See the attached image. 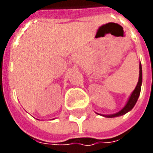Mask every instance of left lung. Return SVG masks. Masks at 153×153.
<instances>
[{
	"mask_svg": "<svg viewBox=\"0 0 153 153\" xmlns=\"http://www.w3.org/2000/svg\"><path fill=\"white\" fill-rule=\"evenodd\" d=\"M141 84H142V68H141V64L140 63V72H139V80L138 83L135 87L134 90L132 92L131 95L129 96L128 101H127L126 105H124V107L122 109L121 111H119L118 112L114 113V114H110V115H102V114H97L101 115L103 117H120L123 115L126 114L127 112H128L129 111H131L133 107L134 106V105L136 104L137 100H138V98L140 96V89H141Z\"/></svg>",
	"mask_w": 153,
	"mask_h": 153,
	"instance_id": "obj_1",
	"label": "left lung"
}]
</instances>
